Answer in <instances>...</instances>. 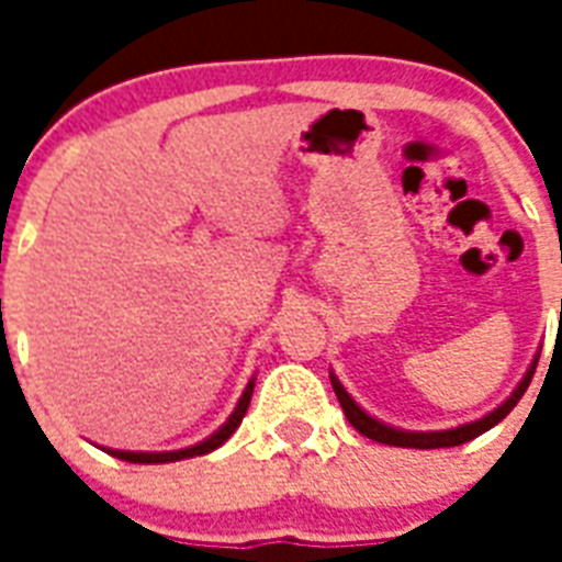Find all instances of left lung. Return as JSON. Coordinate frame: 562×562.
<instances>
[{"mask_svg":"<svg viewBox=\"0 0 562 562\" xmlns=\"http://www.w3.org/2000/svg\"><path fill=\"white\" fill-rule=\"evenodd\" d=\"M537 361H540V352L533 356L531 368L525 370L522 382L516 384L514 393L507 396L498 408H493L490 414H484V417L472 419V423H463V426H454V428H443V431H408V428H396V426H387V423H382V419L370 417L368 411L361 408L359 402L352 400L350 393H347V387H344L341 382H338V375L329 373V379H333V387H335V396H338V402H341L344 414H347V419L352 423V428L356 431H361L364 437H370V440H375V443H387V446H405V449H446V446H461L467 443V440H475L479 435H484V431H490V428L496 426V423H502V419L514 411V405L525 396V391H528V384H531L533 379V370H537Z\"/></svg>","mask_w":562,"mask_h":562,"instance_id":"8db88e82","label":"left lung"}]
</instances>
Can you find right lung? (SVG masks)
<instances>
[{
    "instance_id": "add662e5",
    "label": "right lung",
    "mask_w": 562,
    "mask_h": 562,
    "mask_svg": "<svg viewBox=\"0 0 562 562\" xmlns=\"http://www.w3.org/2000/svg\"><path fill=\"white\" fill-rule=\"evenodd\" d=\"M254 384H256V379H250L245 387V393L238 396V405L227 417V423H224L218 431H212V435L206 437V440H201V443L187 446V449H175V452H125V449H108V452L113 454V458H119V461H131V463H175V461H187V458H194V454L212 452V449H218L224 440H229V435H233V431L241 426V417L247 414V405H250V396H254Z\"/></svg>"
}]
</instances>
